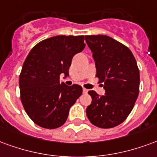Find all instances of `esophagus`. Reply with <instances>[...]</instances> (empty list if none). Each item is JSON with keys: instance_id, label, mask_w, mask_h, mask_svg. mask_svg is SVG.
<instances>
[{"instance_id": "esophagus-1", "label": "esophagus", "mask_w": 157, "mask_h": 157, "mask_svg": "<svg viewBox=\"0 0 157 157\" xmlns=\"http://www.w3.org/2000/svg\"><path fill=\"white\" fill-rule=\"evenodd\" d=\"M88 91H89V90H87V89H85V88H83V94H87V93H88Z\"/></svg>"}]
</instances>
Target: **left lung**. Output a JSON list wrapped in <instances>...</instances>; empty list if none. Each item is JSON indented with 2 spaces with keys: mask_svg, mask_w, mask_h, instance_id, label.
<instances>
[{
  "mask_svg": "<svg viewBox=\"0 0 157 157\" xmlns=\"http://www.w3.org/2000/svg\"><path fill=\"white\" fill-rule=\"evenodd\" d=\"M95 61L96 77L104 83L105 95L90 90L92 102L86 109L94 125L108 129L121 124L130 115L139 94L140 72L126 46L105 35L85 36Z\"/></svg>",
  "mask_w": 157,
  "mask_h": 157,
  "instance_id": "obj_1",
  "label": "left lung"
}]
</instances>
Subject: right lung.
I'll return each mask as SVG.
<instances>
[{
  "mask_svg": "<svg viewBox=\"0 0 157 157\" xmlns=\"http://www.w3.org/2000/svg\"><path fill=\"white\" fill-rule=\"evenodd\" d=\"M84 36L59 35L33 47L24 61L19 77L21 104L32 121L46 129H56L67 121L71 106L83 89L60 83L68 75L74 56L85 47Z\"/></svg>",
  "mask_w": 157,
  "mask_h": 157,
  "instance_id": "add662e5",
  "label": "right lung"
}]
</instances>
